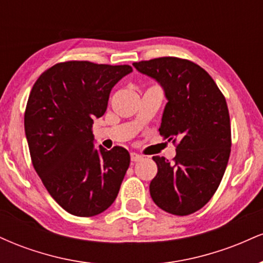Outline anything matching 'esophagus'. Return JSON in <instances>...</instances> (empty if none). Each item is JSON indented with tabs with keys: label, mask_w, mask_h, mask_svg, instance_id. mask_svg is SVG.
Segmentation results:
<instances>
[{
	"label": "esophagus",
	"mask_w": 263,
	"mask_h": 263,
	"mask_svg": "<svg viewBox=\"0 0 263 263\" xmlns=\"http://www.w3.org/2000/svg\"><path fill=\"white\" fill-rule=\"evenodd\" d=\"M142 159H143V157H142L141 155H137V153H135V152L131 153V161L132 162H140V161H142Z\"/></svg>",
	"instance_id": "obj_1"
}]
</instances>
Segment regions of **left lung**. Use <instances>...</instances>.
Listing matches in <instances>:
<instances>
[{"instance_id": "obj_1", "label": "left lung", "mask_w": 263, "mask_h": 263, "mask_svg": "<svg viewBox=\"0 0 263 263\" xmlns=\"http://www.w3.org/2000/svg\"><path fill=\"white\" fill-rule=\"evenodd\" d=\"M134 66L162 86L167 104L159 134L177 142L173 163L153 157L158 172L149 184L151 197L167 213L189 215L210 200L228 165L231 129L226 100L213 78L189 60L164 57Z\"/></svg>"}]
</instances>
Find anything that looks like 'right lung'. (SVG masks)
Listing matches in <instances>:
<instances>
[{
	"mask_svg": "<svg viewBox=\"0 0 263 263\" xmlns=\"http://www.w3.org/2000/svg\"><path fill=\"white\" fill-rule=\"evenodd\" d=\"M129 73V65L59 63L29 93L25 132L33 167L54 200L75 216L111 206L128 170L127 151L96 148L91 127L106 111L112 87Z\"/></svg>",
	"mask_w": 263,
	"mask_h": 263,
	"instance_id": "right-lung-1",
	"label": "right lung"
}]
</instances>
